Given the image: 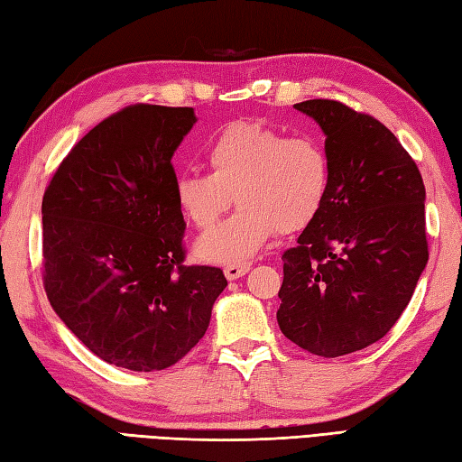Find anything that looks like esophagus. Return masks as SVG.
Here are the masks:
<instances>
[{"label":"esophagus","mask_w":462,"mask_h":462,"mask_svg":"<svg viewBox=\"0 0 462 462\" xmlns=\"http://www.w3.org/2000/svg\"><path fill=\"white\" fill-rule=\"evenodd\" d=\"M248 270H250V263H238V266H226L224 268V276H226V280L234 282V280H238L242 276H246Z\"/></svg>","instance_id":"34e87169"}]
</instances>
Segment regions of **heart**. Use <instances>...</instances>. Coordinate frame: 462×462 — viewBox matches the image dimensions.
Here are the masks:
<instances>
[{
    "label": "heart",
    "instance_id": "b5f03b06",
    "mask_svg": "<svg viewBox=\"0 0 462 462\" xmlns=\"http://www.w3.org/2000/svg\"><path fill=\"white\" fill-rule=\"evenodd\" d=\"M210 172L176 176L174 199L196 228L208 230L236 196L242 208L196 242V256L246 263L276 234L318 218L331 186L329 156L311 136H288L260 123H232L206 149Z\"/></svg>",
    "mask_w": 462,
    "mask_h": 462
}]
</instances>
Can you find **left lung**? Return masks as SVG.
<instances>
[{
    "mask_svg": "<svg viewBox=\"0 0 462 462\" xmlns=\"http://www.w3.org/2000/svg\"><path fill=\"white\" fill-rule=\"evenodd\" d=\"M326 134L331 186L319 216L283 252V336L339 357L395 326L423 273L425 184L385 125L337 101L293 105Z\"/></svg>",
    "mask_w": 462,
    "mask_h": 462,
    "instance_id": "obj_1",
    "label": "left lung"
}]
</instances>
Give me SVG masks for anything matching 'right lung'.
<instances>
[{"label":"right lung","instance_id":"right-lung-1","mask_svg":"<svg viewBox=\"0 0 462 462\" xmlns=\"http://www.w3.org/2000/svg\"><path fill=\"white\" fill-rule=\"evenodd\" d=\"M194 123L190 106H126L73 146L43 194L49 303L116 367L174 365L204 337L228 286L220 268L182 266L171 161Z\"/></svg>","mask_w":462,"mask_h":462}]
</instances>
